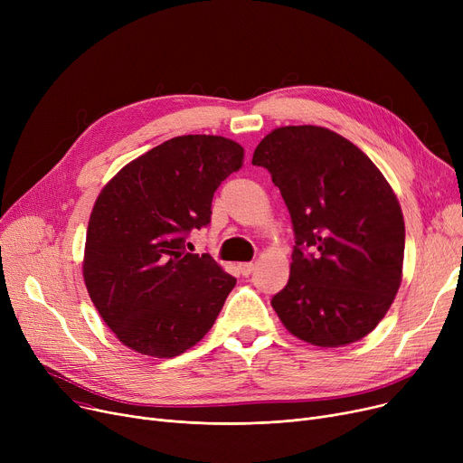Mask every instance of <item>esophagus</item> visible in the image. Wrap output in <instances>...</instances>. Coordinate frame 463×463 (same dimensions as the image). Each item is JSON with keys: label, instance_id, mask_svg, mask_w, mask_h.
I'll use <instances>...</instances> for the list:
<instances>
[{"label": "esophagus", "instance_id": "1", "mask_svg": "<svg viewBox=\"0 0 463 463\" xmlns=\"http://www.w3.org/2000/svg\"><path fill=\"white\" fill-rule=\"evenodd\" d=\"M238 269H240V274H241V276H250V274L253 272L255 266H253V262H241V264L238 266Z\"/></svg>", "mask_w": 463, "mask_h": 463}]
</instances>
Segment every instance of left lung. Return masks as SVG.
I'll use <instances>...</instances> for the list:
<instances>
[{
	"label": "left lung",
	"instance_id": "obj_1",
	"mask_svg": "<svg viewBox=\"0 0 463 463\" xmlns=\"http://www.w3.org/2000/svg\"><path fill=\"white\" fill-rule=\"evenodd\" d=\"M251 163L270 173L295 231L290 276L272 298L278 317L311 345L358 342L402 283L405 225L392 187L353 142L317 126L274 129Z\"/></svg>",
	"mask_w": 463,
	"mask_h": 463
}]
</instances>
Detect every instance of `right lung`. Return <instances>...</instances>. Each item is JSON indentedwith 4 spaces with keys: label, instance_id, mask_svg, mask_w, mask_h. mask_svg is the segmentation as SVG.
Masks as SVG:
<instances>
[{
    "label": "right lung",
    "instance_id": "right-lung-1",
    "mask_svg": "<svg viewBox=\"0 0 463 463\" xmlns=\"http://www.w3.org/2000/svg\"><path fill=\"white\" fill-rule=\"evenodd\" d=\"M244 148L213 135L170 138L126 165L90 215L84 281L107 326L129 349L173 358L213 326L236 279L208 253L185 251L210 225L212 199Z\"/></svg>",
    "mask_w": 463,
    "mask_h": 463
}]
</instances>
